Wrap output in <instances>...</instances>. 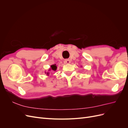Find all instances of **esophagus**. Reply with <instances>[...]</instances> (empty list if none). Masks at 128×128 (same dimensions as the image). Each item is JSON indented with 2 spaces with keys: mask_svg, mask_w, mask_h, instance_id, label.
<instances>
[{
  "mask_svg": "<svg viewBox=\"0 0 128 128\" xmlns=\"http://www.w3.org/2000/svg\"><path fill=\"white\" fill-rule=\"evenodd\" d=\"M64 62L66 64H69L70 63V60H69V59H66L64 60Z\"/></svg>",
  "mask_w": 128,
  "mask_h": 128,
  "instance_id": "obj_1",
  "label": "esophagus"
}]
</instances>
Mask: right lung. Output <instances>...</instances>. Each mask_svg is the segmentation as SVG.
<instances>
[{"label": "right lung", "instance_id": "1", "mask_svg": "<svg viewBox=\"0 0 128 128\" xmlns=\"http://www.w3.org/2000/svg\"><path fill=\"white\" fill-rule=\"evenodd\" d=\"M56 68H57V67L56 66V64H53V65L51 66V69L54 71H56ZM45 73H46V72H45ZM47 75H48V72H47Z\"/></svg>", "mask_w": 128, "mask_h": 128}]
</instances>
